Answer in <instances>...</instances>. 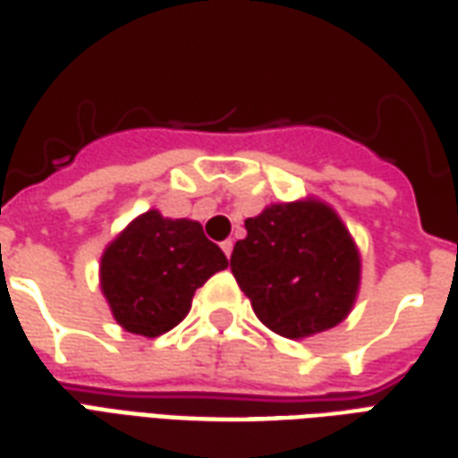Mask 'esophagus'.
<instances>
[{
  "instance_id": "1",
  "label": "esophagus",
  "mask_w": 458,
  "mask_h": 458,
  "mask_svg": "<svg viewBox=\"0 0 458 458\" xmlns=\"http://www.w3.org/2000/svg\"><path fill=\"white\" fill-rule=\"evenodd\" d=\"M233 245H235L233 240H223V245H220V248H223V252H225L228 258H230V252H233Z\"/></svg>"
}]
</instances>
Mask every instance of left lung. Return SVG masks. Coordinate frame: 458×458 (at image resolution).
<instances>
[{"instance_id":"obj_1","label":"left lung","mask_w":458,"mask_h":458,"mask_svg":"<svg viewBox=\"0 0 458 458\" xmlns=\"http://www.w3.org/2000/svg\"><path fill=\"white\" fill-rule=\"evenodd\" d=\"M245 230L230 270L265 327L300 340L347 318L360 287V255L332 208L280 203L245 220Z\"/></svg>"}]
</instances>
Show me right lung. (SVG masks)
<instances>
[{
	"label": "right lung",
	"instance_id": "add662e5",
	"mask_svg": "<svg viewBox=\"0 0 458 458\" xmlns=\"http://www.w3.org/2000/svg\"><path fill=\"white\" fill-rule=\"evenodd\" d=\"M225 267V252L200 223L148 210L104 252L101 290L121 327L158 337L188 315L198 287Z\"/></svg>",
	"mask_w": 458,
	"mask_h": 458
}]
</instances>
